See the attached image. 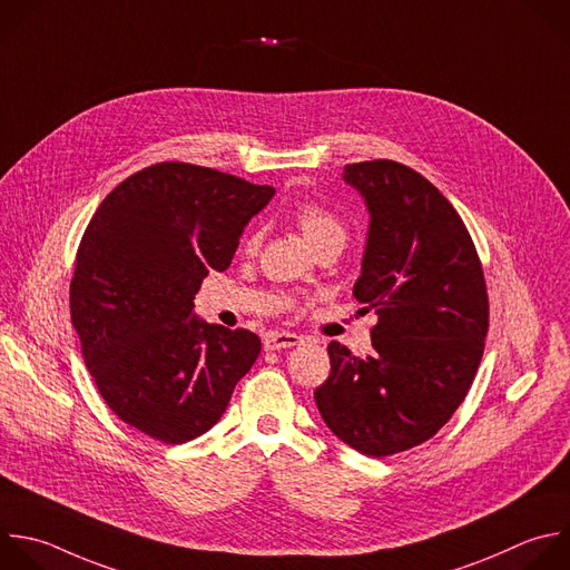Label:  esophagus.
<instances>
[{
    "label": "esophagus",
    "instance_id": "34e87169",
    "mask_svg": "<svg viewBox=\"0 0 570 570\" xmlns=\"http://www.w3.org/2000/svg\"><path fill=\"white\" fill-rule=\"evenodd\" d=\"M302 335L288 333V331H271L264 335V348L266 351H279V348H291L302 344Z\"/></svg>",
    "mask_w": 570,
    "mask_h": 570
}]
</instances>
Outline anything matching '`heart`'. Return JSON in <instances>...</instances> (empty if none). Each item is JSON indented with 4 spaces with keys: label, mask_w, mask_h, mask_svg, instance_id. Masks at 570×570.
Here are the masks:
<instances>
[{
    "label": "heart",
    "mask_w": 570,
    "mask_h": 570,
    "mask_svg": "<svg viewBox=\"0 0 570 570\" xmlns=\"http://www.w3.org/2000/svg\"><path fill=\"white\" fill-rule=\"evenodd\" d=\"M295 224L299 226L302 235L306 237V242L317 248L326 242H344L346 239V228L344 224L333 215L328 213L326 208L317 206V204H299L295 208ZM259 242V233H253V237L248 239V246L255 248Z\"/></svg>",
    "instance_id": "1"
}]
</instances>
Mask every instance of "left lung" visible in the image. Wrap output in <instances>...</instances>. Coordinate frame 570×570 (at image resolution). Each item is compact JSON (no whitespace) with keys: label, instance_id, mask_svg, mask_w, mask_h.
<instances>
[{"label":"left lung","instance_id":"8db88e82","mask_svg":"<svg viewBox=\"0 0 570 570\" xmlns=\"http://www.w3.org/2000/svg\"><path fill=\"white\" fill-rule=\"evenodd\" d=\"M368 213L353 297L373 311V351L331 342L315 390L326 428L383 459L432 439L463 403L488 333V295L474 244L439 189L396 160L344 165Z\"/></svg>","mask_w":570,"mask_h":570}]
</instances>
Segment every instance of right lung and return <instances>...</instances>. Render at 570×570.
I'll return each instance as SVG.
<instances>
[{"instance_id":"add662e5","label":"right lung","mask_w":570,"mask_h":570,"mask_svg":"<svg viewBox=\"0 0 570 570\" xmlns=\"http://www.w3.org/2000/svg\"><path fill=\"white\" fill-rule=\"evenodd\" d=\"M275 187L187 163H158L125 178L91 217L71 279V322L111 412L178 445L226 412L262 342L208 324L195 295L226 271L248 222Z\"/></svg>"}]
</instances>
